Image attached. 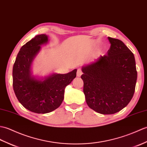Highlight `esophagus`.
Returning <instances> with one entry per match:
<instances>
[{"label": "esophagus", "instance_id": "esophagus-1", "mask_svg": "<svg viewBox=\"0 0 147 147\" xmlns=\"http://www.w3.org/2000/svg\"><path fill=\"white\" fill-rule=\"evenodd\" d=\"M82 74V71L80 69H78L77 71V77H80Z\"/></svg>", "mask_w": 147, "mask_h": 147}]
</instances>
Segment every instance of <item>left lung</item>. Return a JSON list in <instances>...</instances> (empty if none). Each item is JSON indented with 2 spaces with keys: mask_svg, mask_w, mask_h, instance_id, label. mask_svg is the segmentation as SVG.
<instances>
[{
  "mask_svg": "<svg viewBox=\"0 0 147 147\" xmlns=\"http://www.w3.org/2000/svg\"><path fill=\"white\" fill-rule=\"evenodd\" d=\"M108 40L107 55L83 67L81 76L87 105L102 115L118 113L128 105L137 79L134 55L123 41Z\"/></svg>",
  "mask_w": 147,
  "mask_h": 147,
  "instance_id": "8db88e82",
  "label": "left lung"
}]
</instances>
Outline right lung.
<instances>
[{
	"label": "right lung",
	"instance_id": "obj_1",
	"mask_svg": "<svg viewBox=\"0 0 147 147\" xmlns=\"http://www.w3.org/2000/svg\"><path fill=\"white\" fill-rule=\"evenodd\" d=\"M48 41L46 34L37 35L20 49L13 66V89L26 109L38 114L57 109L64 98L65 89L76 77L77 69L66 74H53L38 79L32 76L31 63L41 45Z\"/></svg>",
	"mask_w": 147,
	"mask_h": 147
}]
</instances>
